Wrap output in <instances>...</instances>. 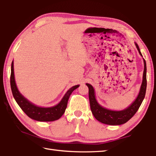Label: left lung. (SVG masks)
Masks as SVG:
<instances>
[{
    "label": "left lung",
    "instance_id": "left-lung-1",
    "mask_svg": "<svg viewBox=\"0 0 156 156\" xmlns=\"http://www.w3.org/2000/svg\"><path fill=\"white\" fill-rule=\"evenodd\" d=\"M136 46L138 49L139 54L142 56L139 47L136 43ZM144 60V72L143 79L141 84L140 90L138 97L136 98L133 103L126 109L122 111H112L102 107L101 105L98 103L95 97V92L94 87L90 84H86L89 87V99L90 102V107L91 112L94 116L99 122L109 125H120L125 124L129 120L138 110L140 107L142 101L144 98L147 89V65L145 60Z\"/></svg>",
    "mask_w": 156,
    "mask_h": 156
}]
</instances>
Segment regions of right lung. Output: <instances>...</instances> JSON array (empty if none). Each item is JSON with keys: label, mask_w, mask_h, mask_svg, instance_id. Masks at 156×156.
Returning a JSON list of instances; mask_svg holds the SVG:
<instances>
[{"label": "right lung", "mask_w": 156, "mask_h": 156, "mask_svg": "<svg viewBox=\"0 0 156 156\" xmlns=\"http://www.w3.org/2000/svg\"><path fill=\"white\" fill-rule=\"evenodd\" d=\"M10 84L13 96L19 107L22 109L26 115L31 119L41 122H49L58 120L65 113L67 106L69 98L73 90L77 89L79 85H75L70 88L65 94L58 104L51 107H41L31 103L21 94L16 84L14 72V62H12L11 76H10Z\"/></svg>", "instance_id": "add662e5"}]
</instances>
